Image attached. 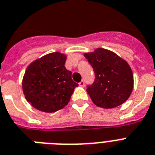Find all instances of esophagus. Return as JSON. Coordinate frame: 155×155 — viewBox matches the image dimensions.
I'll list each match as a JSON object with an SVG mask.
<instances>
[{
    "instance_id": "obj_1",
    "label": "esophagus",
    "mask_w": 155,
    "mask_h": 155,
    "mask_svg": "<svg viewBox=\"0 0 155 155\" xmlns=\"http://www.w3.org/2000/svg\"><path fill=\"white\" fill-rule=\"evenodd\" d=\"M79 85H80V87H84L85 86V81H84V80H81V81L79 83Z\"/></svg>"
}]
</instances>
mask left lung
Instances as JSON below:
<instances>
[{"mask_svg":"<svg viewBox=\"0 0 155 155\" xmlns=\"http://www.w3.org/2000/svg\"><path fill=\"white\" fill-rule=\"evenodd\" d=\"M84 56L95 72L93 84L87 86V91L93 103L108 109L127 101L134 84L132 71L127 63L104 48H97Z\"/></svg>","mask_w":155,"mask_h":155,"instance_id":"obj_1","label":"left lung"}]
</instances>
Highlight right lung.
<instances>
[{
  "instance_id": "add662e5",
  "label": "right lung",
  "mask_w": 155,
  "mask_h": 155,
  "mask_svg": "<svg viewBox=\"0 0 155 155\" xmlns=\"http://www.w3.org/2000/svg\"><path fill=\"white\" fill-rule=\"evenodd\" d=\"M66 56L53 52L35 60L25 71L22 87L25 98L33 107L55 112L70 101L75 87L71 71L65 68Z\"/></svg>"
}]
</instances>
